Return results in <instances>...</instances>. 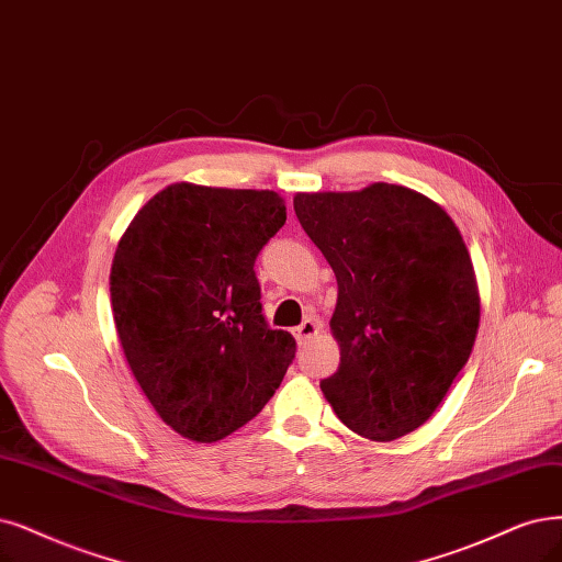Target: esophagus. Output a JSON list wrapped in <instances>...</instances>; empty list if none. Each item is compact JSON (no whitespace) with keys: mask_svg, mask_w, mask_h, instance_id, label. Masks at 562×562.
I'll return each instance as SVG.
<instances>
[{"mask_svg":"<svg viewBox=\"0 0 562 562\" xmlns=\"http://www.w3.org/2000/svg\"><path fill=\"white\" fill-rule=\"evenodd\" d=\"M319 328H322V324H319L317 319L307 317V319L301 322V326L294 328V336H296L299 342H305V340H310V338H315V336L319 334Z\"/></svg>","mask_w":562,"mask_h":562,"instance_id":"1","label":"esophagus"}]
</instances>
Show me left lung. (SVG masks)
Masks as SVG:
<instances>
[{
  "label": "left lung",
  "instance_id": "left-lung-1",
  "mask_svg": "<svg viewBox=\"0 0 562 562\" xmlns=\"http://www.w3.org/2000/svg\"><path fill=\"white\" fill-rule=\"evenodd\" d=\"M294 211L338 280L340 366L324 398L361 438L398 440L470 359L482 299L468 245L440 203L403 184L299 192Z\"/></svg>",
  "mask_w": 562,
  "mask_h": 562
}]
</instances>
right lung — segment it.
I'll return each mask as SVG.
<instances>
[{
  "label": "right lung",
  "instance_id": "obj_1",
  "mask_svg": "<svg viewBox=\"0 0 562 562\" xmlns=\"http://www.w3.org/2000/svg\"><path fill=\"white\" fill-rule=\"evenodd\" d=\"M286 220L273 190L164 187L117 243L111 305L145 398L192 442L232 435L273 398L296 340L268 328L259 249Z\"/></svg>",
  "mask_w": 562,
  "mask_h": 562
}]
</instances>
